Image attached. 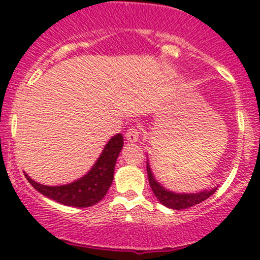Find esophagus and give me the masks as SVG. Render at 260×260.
<instances>
[{
    "label": "esophagus",
    "instance_id": "obj_1",
    "mask_svg": "<svg viewBox=\"0 0 260 260\" xmlns=\"http://www.w3.org/2000/svg\"><path fill=\"white\" fill-rule=\"evenodd\" d=\"M125 137H127L128 142H138V141H140V138H141L140 128L131 127L129 129H127Z\"/></svg>",
    "mask_w": 260,
    "mask_h": 260
}]
</instances>
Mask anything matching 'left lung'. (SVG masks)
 <instances>
[{"label": "left lung", "instance_id": "1", "mask_svg": "<svg viewBox=\"0 0 260 260\" xmlns=\"http://www.w3.org/2000/svg\"><path fill=\"white\" fill-rule=\"evenodd\" d=\"M147 174H148L149 186H151L154 196L158 199V201L162 204V205L167 206V208L170 209H175V210L187 209V208H191V206L203 203V201H205L206 199L210 198L217 188V187H214L211 188V190L201 191V192H198V193H176V192H172V191L170 190H166L164 186H161L156 180H154L148 162H147Z\"/></svg>", "mask_w": 260, "mask_h": 260}]
</instances>
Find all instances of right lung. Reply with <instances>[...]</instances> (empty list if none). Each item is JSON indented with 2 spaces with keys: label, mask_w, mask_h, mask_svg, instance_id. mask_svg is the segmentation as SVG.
I'll return each instance as SVG.
<instances>
[{
  "label": "right lung",
  "mask_w": 260,
  "mask_h": 260,
  "mask_svg": "<svg viewBox=\"0 0 260 260\" xmlns=\"http://www.w3.org/2000/svg\"><path fill=\"white\" fill-rule=\"evenodd\" d=\"M122 147L123 137L118 133L109 140L90 171L81 179L68 185L45 186L35 182L26 174L25 176L28 182L46 198L67 206L88 208L99 203L111 187L114 177L115 162Z\"/></svg>",
  "instance_id": "obj_1"
}]
</instances>
